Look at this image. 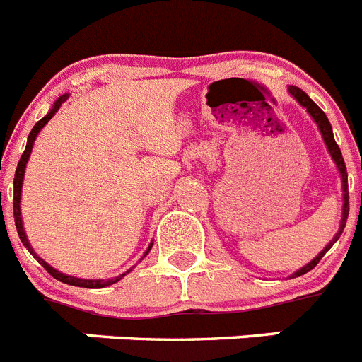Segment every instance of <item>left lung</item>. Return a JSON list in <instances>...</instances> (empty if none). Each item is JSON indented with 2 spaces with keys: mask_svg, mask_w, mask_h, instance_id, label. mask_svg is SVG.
I'll list each match as a JSON object with an SVG mask.
<instances>
[{
  "mask_svg": "<svg viewBox=\"0 0 362 362\" xmlns=\"http://www.w3.org/2000/svg\"><path fill=\"white\" fill-rule=\"evenodd\" d=\"M288 92H290V95L296 99L297 103L300 105V107L306 108V112L310 114V117H312V119L315 121V124H317L319 132H321L322 139H325L326 148H328V153H330L332 159H334V163H335V166H337L339 175H341V183H343V216H341V223H339L337 233H335L334 238H332V241L328 243V245H326L325 248H322V250L319 252V254L315 255L312 261H310L308 264H305V267L299 268V270L293 272L292 276H290V277H299V276H303V274H306V272L312 270V268L315 267L319 261H321L322 255L330 250L332 246H334V243L337 241L339 238H341V233H343L344 226H346V219H348V212H350V206H348V172H346V165H344V159H343V153H341V148H339L337 143H335V139H334V132H332L330 121H328V117H326L325 112H322L321 108L317 107V105L313 103L312 99H310V95L306 94V92H303L300 88H297V86H293V85L288 86Z\"/></svg>",
  "mask_w": 362,
  "mask_h": 362,
  "instance_id": "8db88e82",
  "label": "left lung"
}]
</instances>
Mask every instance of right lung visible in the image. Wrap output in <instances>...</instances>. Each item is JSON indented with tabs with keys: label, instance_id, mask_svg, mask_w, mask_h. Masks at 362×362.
<instances>
[{
	"label": "right lung",
	"instance_id": "add662e5",
	"mask_svg": "<svg viewBox=\"0 0 362 362\" xmlns=\"http://www.w3.org/2000/svg\"><path fill=\"white\" fill-rule=\"evenodd\" d=\"M66 99H69V94H63L59 95V98L54 101L52 108L49 110V114L43 117V119L37 121L36 124H34V129L30 130V134H28V139H27V146H25V152L21 153V159H19L18 163V168H16V174H14V223H16V230H18V235L19 239H21V243H23V246L27 248L28 252H30L34 257L37 259V263L41 264V267L45 268V270L49 272L50 276L54 277V279L62 281V283L65 284H72V286H81V288H105V286H110V284L117 283V281L123 279L127 274H130L132 272V268H129V270L124 272V274H121V276H116V277H110V279H81V277H76V276H69V274H63V272L56 270L54 267H50L47 261H43V259L40 257V255L34 252V248H32V245L28 243V238L27 233H25V228H23V217H21V188H23V177H25V168H27V163H28V158H30L32 153V146H34V141H36L37 134L41 132V129H43L45 124L49 123L50 119L54 117V114H56L57 110H59V107H62V103H65ZM153 243H150L148 248H146V252L143 254V257H146L150 252V248H152ZM141 257V259H143ZM141 259H139V263H141Z\"/></svg>",
	"mask_w": 362,
	"mask_h": 362
}]
</instances>
